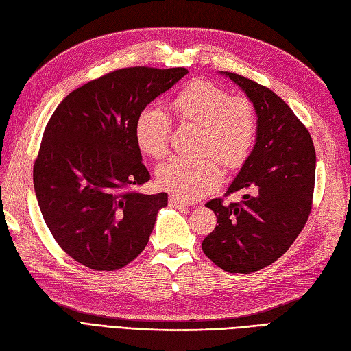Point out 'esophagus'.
Masks as SVG:
<instances>
[{
    "label": "esophagus",
    "mask_w": 351,
    "mask_h": 351,
    "mask_svg": "<svg viewBox=\"0 0 351 351\" xmlns=\"http://www.w3.org/2000/svg\"><path fill=\"white\" fill-rule=\"evenodd\" d=\"M169 204L172 206V208H188V203H185L184 200L178 199V197H169Z\"/></svg>",
    "instance_id": "34e87169"
}]
</instances>
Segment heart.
Wrapping results in <instances>:
<instances>
[{
    "label": "heart",
    "mask_w": 351,
    "mask_h": 351,
    "mask_svg": "<svg viewBox=\"0 0 351 351\" xmlns=\"http://www.w3.org/2000/svg\"><path fill=\"white\" fill-rule=\"evenodd\" d=\"M181 125L199 128L195 154L199 158H172L157 169V184L184 202H195L212 193L222 181L223 167L245 165L254 148L258 120L252 102L231 96L227 88L209 82H194L172 105ZM172 123L156 108H145L134 121V139L142 154L154 160L167 156Z\"/></svg>",
    "instance_id": "heart-1"
}]
</instances>
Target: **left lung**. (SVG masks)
Instances as JSON below:
<instances>
[{
  "instance_id": "obj_1",
  "label": "left lung",
  "mask_w": 351,
  "mask_h": 351,
  "mask_svg": "<svg viewBox=\"0 0 351 351\" xmlns=\"http://www.w3.org/2000/svg\"><path fill=\"white\" fill-rule=\"evenodd\" d=\"M258 117L255 147L227 195L245 191L240 203L213 199L206 208L218 226L203 240L209 259L228 273H254L277 261L302 231L311 212L316 151L307 128L268 87L232 73Z\"/></svg>"
}]
</instances>
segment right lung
Segmentation results:
<instances>
[{"instance_id": "obj_1", "label": "right lung", "mask_w": 351, "mask_h": 351, "mask_svg": "<svg viewBox=\"0 0 351 351\" xmlns=\"http://www.w3.org/2000/svg\"><path fill=\"white\" fill-rule=\"evenodd\" d=\"M186 74L185 68L117 69L75 88L53 112L34 188L51 236L77 263L114 271L145 249L167 194L132 190L149 181L134 121Z\"/></svg>"}]
</instances>
